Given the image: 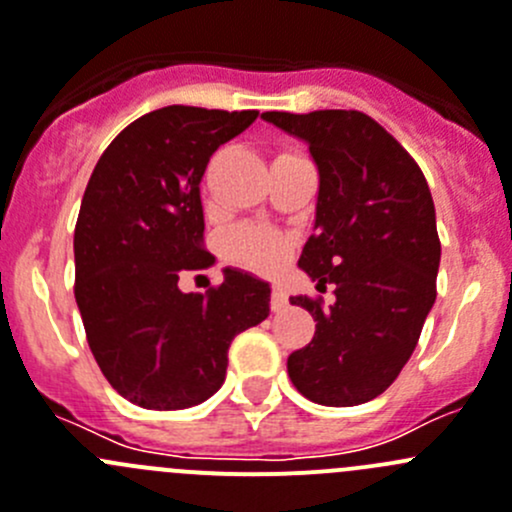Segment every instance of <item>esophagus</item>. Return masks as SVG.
<instances>
[{"label":"esophagus","instance_id":"obj_1","mask_svg":"<svg viewBox=\"0 0 512 512\" xmlns=\"http://www.w3.org/2000/svg\"><path fill=\"white\" fill-rule=\"evenodd\" d=\"M272 310H275V313H278V310H283L285 305H288V293H285V288L280 283H275L272 285Z\"/></svg>","mask_w":512,"mask_h":512}]
</instances>
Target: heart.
Returning a JSON list of instances; mask_svg holds the SVG:
<instances>
[{
	"label": "heart",
	"instance_id": "b5f03b06",
	"mask_svg": "<svg viewBox=\"0 0 512 512\" xmlns=\"http://www.w3.org/2000/svg\"><path fill=\"white\" fill-rule=\"evenodd\" d=\"M288 234L270 227H240L227 237V252L234 262L255 272L278 270L290 255Z\"/></svg>",
	"mask_w": 512,
	"mask_h": 512
}]
</instances>
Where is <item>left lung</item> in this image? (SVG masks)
I'll return each instance as SVG.
<instances>
[{"label": "left lung", "instance_id": "8db88e82", "mask_svg": "<svg viewBox=\"0 0 512 512\" xmlns=\"http://www.w3.org/2000/svg\"><path fill=\"white\" fill-rule=\"evenodd\" d=\"M262 118L308 143L318 202L298 265L318 288H336L328 308L290 298L315 321L313 341L290 353V381L315 404L356 407L394 384L437 298L432 194L417 161L366 113Z\"/></svg>", "mask_w": 512, "mask_h": 512}]
</instances>
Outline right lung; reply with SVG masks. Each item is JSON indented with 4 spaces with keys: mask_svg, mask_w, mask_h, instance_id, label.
Segmentation results:
<instances>
[{
    "mask_svg": "<svg viewBox=\"0 0 512 512\" xmlns=\"http://www.w3.org/2000/svg\"><path fill=\"white\" fill-rule=\"evenodd\" d=\"M257 111L159 108L123 128L95 164L75 224V300L108 384L143 409L197 407L227 376L237 333L270 315V283L224 267V283L181 293L207 270L199 197L209 156Z\"/></svg>",
    "mask_w": 512,
    "mask_h": 512,
    "instance_id": "obj_1",
    "label": "right lung"
}]
</instances>
